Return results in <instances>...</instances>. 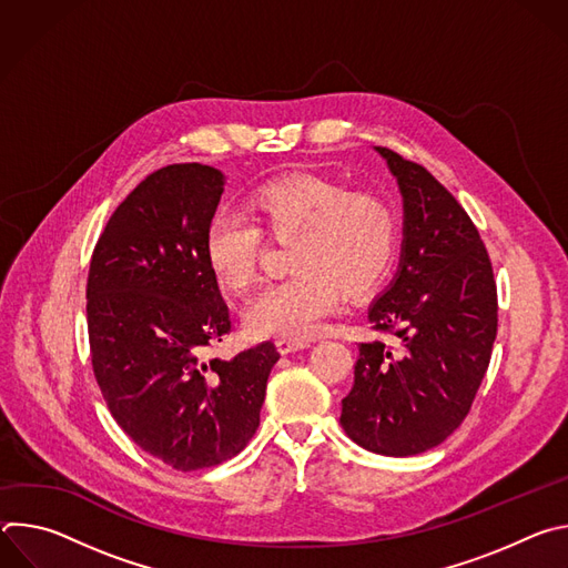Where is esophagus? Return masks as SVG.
Instances as JSON below:
<instances>
[{
  "label": "esophagus",
  "instance_id": "obj_1",
  "mask_svg": "<svg viewBox=\"0 0 568 568\" xmlns=\"http://www.w3.org/2000/svg\"><path fill=\"white\" fill-rule=\"evenodd\" d=\"M310 342L307 339H278L276 342V348L281 355H290L294 351H301V348H307Z\"/></svg>",
  "mask_w": 568,
  "mask_h": 568
}]
</instances>
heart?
Returning <instances> with one entry per match:
<instances>
[{
    "instance_id": "1",
    "label": "heart",
    "mask_w": 568,
    "mask_h": 568,
    "mask_svg": "<svg viewBox=\"0 0 568 568\" xmlns=\"http://www.w3.org/2000/svg\"><path fill=\"white\" fill-rule=\"evenodd\" d=\"M247 211L254 225L231 213L213 215L202 252L224 292L245 294L258 276L263 235L281 245L292 242V278L261 292L242 314L258 339L316 335L344 294L368 296L390 272L397 215L377 193L351 191L328 175L292 173L254 189Z\"/></svg>"
}]
</instances>
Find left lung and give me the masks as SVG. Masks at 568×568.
Wrapping results in <instances>:
<instances>
[{
	"mask_svg": "<svg viewBox=\"0 0 568 568\" xmlns=\"http://www.w3.org/2000/svg\"><path fill=\"white\" fill-rule=\"evenodd\" d=\"M404 206L399 267L368 307L384 342L359 344L342 427L364 449L414 456L469 414L497 337V283L483 240L456 197L420 164L375 148Z\"/></svg>",
	"mask_w": 568,
	"mask_h": 568,
	"instance_id": "1",
	"label": "left lung"
}]
</instances>
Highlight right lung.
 Here are the masks:
<instances>
[{"mask_svg":"<svg viewBox=\"0 0 568 568\" xmlns=\"http://www.w3.org/2000/svg\"><path fill=\"white\" fill-rule=\"evenodd\" d=\"M222 191L211 166L154 171L112 213L88 278L92 366L108 409L143 452L182 471L245 449L281 357L272 342L204 357L231 331L202 252Z\"/></svg>","mask_w":568,"mask_h":568,"instance_id":"right-lung-1","label":"right lung"}]
</instances>
